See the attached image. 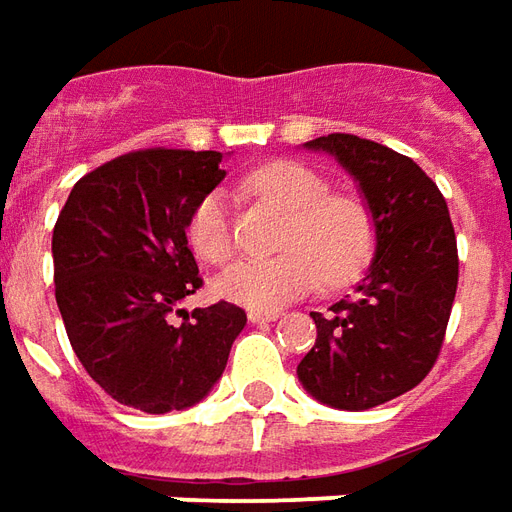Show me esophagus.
Instances as JSON below:
<instances>
[{
    "mask_svg": "<svg viewBox=\"0 0 512 512\" xmlns=\"http://www.w3.org/2000/svg\"><path fill=\"white\" fill-rule=\"evenodd\" d=\"M246 318H249L252 324H271V321H277V318H280V313H277V310H271V313H263V310H249Z\"/></svg>",
    "mask_w": 512,
    "mask_h": 512,
    "instance_id": "1",
    "label": "esophagus"
}]
</instances>
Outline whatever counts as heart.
Segmentation results:
<instances>
[{"mask_svg":"<svg viewBox=\"0 0 512 512\" xmlns=\"http://www.w3.org/2000/svg\"><path fill=\"white\" fill-rule=\"evenodd\" d=\"M246 191L288 210L274 257H249L232 263L216 293L249 310H277L321 285L349 282L368 266L377 246L371 207L357 194L330 191L327 177L296 160H274L244 180ZM188 241L207 263L232 255V221L227 194L213 188L191 210Z\"/></svg>","mask_w":512,"mask_h":512,"instance_id":"1","label":"heart"}]
</instances>
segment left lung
I'll return each mask as SVG.
<instances>
[{
	"mask_svg": "<svg viewBox=\"0 0 512 512\" xmlns=\"http://www.w3.org/2000/svg\"><path fill=\"white\" fill-rule=\"evenodd\" d=\"M305 146L360 182L377 249L352 296L310 313L316 346L296 374L318 402L368 410L416 388L438 360L457 293L455 227L438 185L410 157L346 132Z\"/></svg>",
	"mask_w": 512,
	"mask_h": 512,
	"instance_id": "1",
	"label": "left lung"
}]
</instances>
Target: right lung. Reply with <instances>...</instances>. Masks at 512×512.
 <instances>
[{
	"label": "right lung",
	"mask_w": 512,
	"mask_h": 512,
	"mask_svg": "<svg viewBox=\"0 0 512 512\" xmlns=\"http://www.w3.org/2000/svg\"><path fill=\"white\" fill-rule=\"evenodd\" d=\"M221 152L138 149L88 171L71 188L52 232L55 299L71 349L119 405L169 413L216 385L246 313L230 302L196 307L202 288L188 219L227 171Z\"/></svg>",
	"instance_id": "1"
}]
</instances>
